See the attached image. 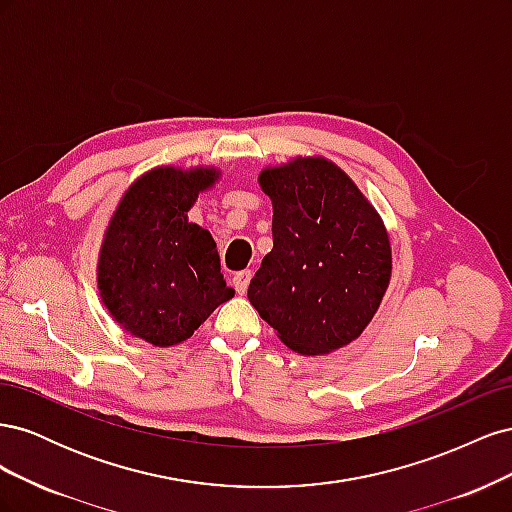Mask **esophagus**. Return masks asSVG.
Here are the masks:
<instances>
[{"instance_id":"1","label":"esophagus","mask_w":512,"mask_h":512,"mask_svg":"<svg viewBox=\"0 0 512 512\" xmlns=\"http://www.w3.org/2000/svg\"><path fill=\"white\" fill-rule=\"evenodd\" d=\"M250 280H252V271H239L235 273V277H232V286H235L239 294H245L247 286H250Z\"/></svg>"}]
</instances>
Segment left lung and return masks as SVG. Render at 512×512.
I'll return each mask as SVG.
<instances>
[{
	"mask_svg": "<svg viewBox=\"0 0 512 512\" xmlns=\"http://www.w3.org/2000/svg\"><path fill=\"white\" fill-rule=\"evenodd\" d=\"M273 203V250L247 299L277 337L307 356L359 337L391 282L393 256L380 213L335 162L297 156L258 175Z\"/></svg>",
	"mask_w": 512,
	"mask_h": 512,
	"instance_id": "left-lung-1",
	"label": "left lung"
}]
</instances>
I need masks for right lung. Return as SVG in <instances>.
Instances as JSON below:
<instances>
[{"instance_id": "1", "label": "right lung", "mask_w": 512, "mask_h": 512, "mask_svg": "<svg viewBox=\"0 0 512 512\" xmlns=\"http://www.w3.org/2000/svg\"><path fill=\"white\" fill-rule=\"evenodd\" d=\"M213 166H158L123 192L104 230L98 290L123 331L158 348L192 337L213 309L235 297L211 232L188 220Z\"/></svg>"}]
</instances>
